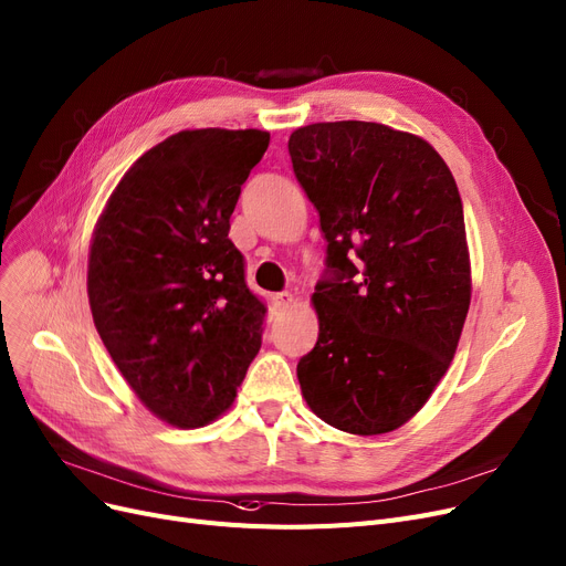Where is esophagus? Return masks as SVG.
Returning a JSON list of instances; mask_svg holds the SVG:
<instances>
[{
    "label": "esophagus",
    "mask_w": 566,
    "mask_h": 566,
    "mask_svg": "<svg viewBox=\"0 0 566 566\" xmlns=\"http://www.w3.org/2000/svg\"><path fill=\"white\" fill-rule=\"evenodd\" d=\"M271 304H274L279 311H285L292 304V295H290V292H279V295L271 297Z\"/></svg>",
    "instance_id": "1"
}]
</instances>
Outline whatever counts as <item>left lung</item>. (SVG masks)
<instances>
[{
  "label": "left lung",
  "instance_id": "1",
  "mask_svg": "<svg viewBox=\"0 0 566 566\" xmlns=\"http://www.w3.org/2000/svg\"><path fill=\"white\" fill-rule=\"evenodd\" d=\"M287 150L327 241L302 395L342 432H392L450 367L471 302L455 178L424 139L380 123L306 125Z\"/></svg>",
  "mask_w": 566,
  "mask_h": 566
}]
</instances>
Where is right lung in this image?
Wrapping results in <instances>:
<instances>
[{
	"mask_svg": "<svg viewBox=\"0 0 566 566\" xmlns=\"http://www.w3.org/2000/svg\"><path fill=\"white\" fill-rule=\"evenodd\" d=\"M269 132L186 129L144 153L90 243L87 297L116 367L157 418L205 427L230 409L262 346L230 216Z\"/></svg>",
	"mask_w": 566,
	"mask_h": 566,
	"instance_id": "1",
	"label": "right lung"
}]
</instances>
